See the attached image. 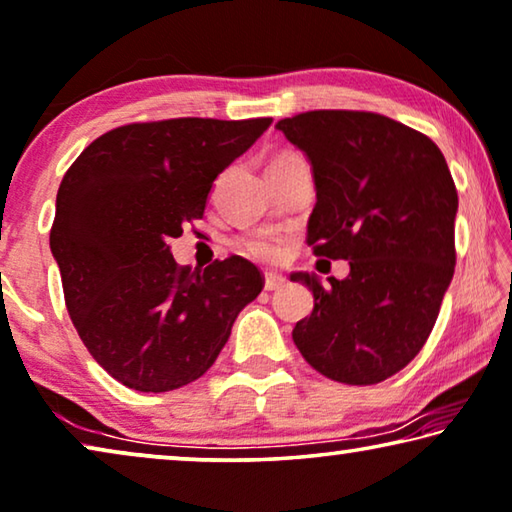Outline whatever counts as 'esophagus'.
<instances>
[{"instance_id": "34e87169", "label": "esophagus", "mask_w": 512, "mask_h": 512, "mask_svg": "<svg viewBox=\"0 0 512 512\" xmlns=\"http://www.w3.org/2000/svg\"><path fill=\"white\" fill-rule=\"evenodd\" d=\"M285 278L278 276V273H266L264 276V289L266 292H276V289H280L282 285H285Z\"/></svg>"}]
</instances>
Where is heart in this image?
I'll return each instance as SVG.
<instances>
[{"label": "heart", "mask_w": 512, "mask_h": 512, "mask_svg": "<svg viewBox=\"0 0 512 512\" xmlns=\"http://www.w3.org/2000/svg\"><path fill=\"white\" fill-rule=\"evenodd\" d=\"M296 156L294 151H280L273 156V160ZM234 250L246 259H253L259 264H276L280 257L285 255V236L273 234V232H253L243 234L239 239H234Z\"/></svg>", "instance_id": "1"}]
</instances>
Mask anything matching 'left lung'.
Listing matches in <instances>:
<instances>
[{
  "instance_id": "obj_1",
  "label": "left lung",
  "mask_w": 512,
  "mask_h": 512,
  "mask_svg": "<svg viewBox=\"0 0 512 512\" xmlns=\"http://www.w3.org/2000/svg\"><path fill=\"white\" fill-rule=\"evenodd\" d=\"M278 131L308 154L317 204L305 243L347 259L349 276L294 273L315 308L292 338L305 361L340 384H379L430 338L455 271L457 190L421 131L363 110H310Z\"/></svg>"
}]
</instances>
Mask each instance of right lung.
Returning a JSON list of instances; mask_svg holds the SVG:
<instances>
[{"instance_id": "1", "label": "right lung", "mask_w": 512, "mask_h": 512, "mask_svg": "<svg viewBox=\"0 0 512 512\" xmlns=\"http://www.w3.org/2000/svg\"><path fill=\"white\" fill-rule=\"evenodd\" d=\"M271 117L135 121L96 137L68 167L50 230L66 310L94 361L142 393L174 391L216 361L264 276L243 257L202 273L170 241L202 220L213 179Z\"/></svg>"}]
</instances>
